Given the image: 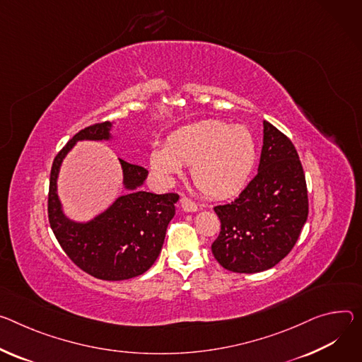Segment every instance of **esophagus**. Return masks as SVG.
<instances>
[{
  "mask_svg": "<svg viewBox=\"0 0 362 362\" xmlns=\"http://www.w3.org/2000/svg\"><path fill=\"white\" fill-rule=\"evenodd\" d=\"M180 206H182V209L185 212H196V211H198V205H196L194 202H192L187 198H182L180 199Z\"/></svg>",
  "mask_w": 362,
  "mask_h": 362,
  "instance_id": "1",
  "label": "esophagus"
}]
</instances>
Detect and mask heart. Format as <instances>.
Returning <instances> with one entry per match:
<instances>
[{"label": "heart", "mask_w": 362, "mask_h": 362, "mask_svg": "<svg viewBox=\"0 0 362 362\" xmlns=\"http://www.w3.org/2000/svg\"><path fill=\"white\" fill-rule=\"evenodd\" d=\"M257 161V143L245 125L205 119L179 128L166 147L150 156L153 172L172 180L182 164H192V180L209 198H226L248 182Z\"/></svg>", "instance_id": "obj_1"}]
</instances>
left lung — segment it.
<instances>
[{"instance_id": "1", "label": "left lung", "mask_w": 362, "mask_h": 362, "mask_svg": "<svg viewBox=\"0 0 362 362\" xmlns=\"http://www.w3.org/2000/svg\"><path fill=\"white\" fill-rule=\"evenodd\" d=\"M257 176L231 202L215 206L221 233L212 244L219 264L234 273L274 267L294 247L309 214L302 163L293 143L264 121Z\"/></svg>"}]
</instances>
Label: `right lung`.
<instances>
[{
  "instance_id": "obj_1",
  "label": "right lung",
  "mask_w": 362,
  "mask_h": 362,
  "mask_svg": "<svg viewBox=\"0 0 362 362\" xmlns=\"http://www.w3.org/2000/svg\"><path fill=\"white\" fill-rule=\"evenodd\" d=\"M114 127L110 121L90 125L62 148L52 166L47 209L52 231L75 264L96 279L119 281L137 277L154 264L179 194L141 190L148 172L118 158L125 194L92 219L68 216L57 192L63 160L79 141H112Z\"/></svg>"
}]
</instances>
